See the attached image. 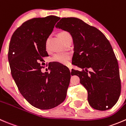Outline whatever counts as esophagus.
<instances>
[{
  "label": "esophagus",
  "instance_id": "34e87169",
  "mask_svg": "<svg viewBox=\"0 0 126 126\" xmlns=\"http://www.w3.org/2000/svg\"><path fill=\"white\" fill-rule=\"evenodd\" d=\"M68 68H69V70H70V72H71V70H72V67H70V66H68Z\"/></svg>",
  "mask_w": 126,
  "mask_h": 126
}]
</instances>
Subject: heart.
<instances>
[{
	"instance_id": "obj_1",
	"label": "heart",
	"mask_w": 126,
	"mask_h": 126,
	"mask_svg": "<svg viewBox=\"0 0 126 126\" xmlns=\"http://www.w3.org/2000/svg\"><path fill=\"white\" fill-rule=\"evenodd\" d=\"M70 33L65 31H63L59 33V37L61 38V40L64 39L68 36H70ZM70 59V56L67 53H58L54 55V56L52 58V61L57 62L62 64H67L69 63Z\"/></svg>"
}]
</instances>
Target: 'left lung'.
Segmentation results:
<instances>
[{
    "instance_id": "1",
    "label": "left lung",
    "mask_w": 126,
    "mask_h": 126,
    "mask_svg": "<svg viewBox=\"0 0 126 126\" xmlns=\"http://www.w3.org/2000/svg\"><path fill=\"white\" fill-rule=\"evenodd\" d=\"M56 27L72 35V63L83 70L72 69L71 74L79 77L88 91L89 105L97 110L110 109L119 99L121 86L118 61L109 41L101 31L77 18H61Z\"/></svg>"
}]
</instances>
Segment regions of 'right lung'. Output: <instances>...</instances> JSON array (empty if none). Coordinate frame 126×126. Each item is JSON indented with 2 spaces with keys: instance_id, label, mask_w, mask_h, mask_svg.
I'll return each mask as SVG.
<instances>
[{
  "instance_id": "add662e5",
  "label": "right lung",
  "mask_w": 126,
  "mask_h": 126,
  "mask_svg": "<svg viewBox=\"0 0 126 126\" xmlns=\"http://www.w3.org/2000/svg\"><path fill=\"white\" fill-rule=\"evenodd\" d=\"M60 19L51 15L29 19L15 31L10 42L12 77L21 95L39 109H51L63 102L69 86L72 74L66 66L51 65L49 73L41 71L43 58L48 56L46 42Z\"/></svg>"
}]
</instances>
